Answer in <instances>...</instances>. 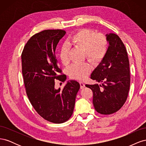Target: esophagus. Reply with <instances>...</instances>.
<instances>
[{
	"label": "esophagus",
	"mask_w": 146,
	"mask_h": 146,
	"mask_svg": "<svg viewBox=\"0 0 146 146\" xmlns=\"http://www.w3.org/2000/svg\"><path fill=\"white\" fill-rule=\"evenodd\" d=\"M80 88H81V89H83V88L85 86V83H84V82H80Z\"/></svg>",
	"instance_id": "34e87169"
}]
</instances>
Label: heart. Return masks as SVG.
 Returning a JSON list of instances; mask_svg holds the SVG:
<instances>
[{
    "mask_svg": "<svg viewBox=\"0 0 146 146\" xmlns=\"http://www.w3.org/2000/svg\"><path fill=\"white\" fill-rule=\"evenodd\" d=\"M68 44L80 48L85 52L86 58L92 63H98L105 56L108 50V41L102 35H96L88 29L77 31L69 38ZM69 47L63 44L60 48L59 58L61 63L67 65L69 62ZM91 71V66L87 63L73 64L68 70L69 76L74 80H82Z\"/></svg>",
    "mask_w": 146,
    "mask_h": 146,
    "instance_id": "1",
    "label": "heart"
}]
</instances>
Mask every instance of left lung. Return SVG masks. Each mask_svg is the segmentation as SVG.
<instances>
[{"instance_id":"left-lung-1","label":"left lung","mask_w":146,"mask_h":146,"mask_svg":"<svg viewBox=\"0 0 146 146\" xmlns=\"http://www.w3.org/2000/svg\"><path fill=\"white\" fill-rule=\"evenodd\" d=\"M109 43L104 58L91 78L100 85H86L93 92L95 110L102 114L116 113L125 104L130 85V65L126 48L114 33L106 35Z\"/></svg>"}]
</instances>
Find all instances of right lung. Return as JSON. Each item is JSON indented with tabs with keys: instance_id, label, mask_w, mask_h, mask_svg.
<instances>
[{
	"instance_id": "1",
	"label": "right lung",
	"mask_w": 146,
	"mask_h": 146,
	"mask_svg": "<svg viewBox=\"0 0 146 146\" xmlns=\"http://www.w3.org/2000/svg\"><path fill=\"white\" fill-rule=\"evenodd\" d=\"M66 34L63 30H46L34 35L22 53V72L28 98L36 111L55 123L67 121L73 113L80 89L76 80L68 81L63 90L55 88V81L64 82L55 52Z\"/></svg>"
}]
</instances>
